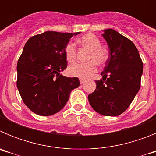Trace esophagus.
<instances>
[{
  "instance_id": "1",
  "label": "esophagus",
  "mask_w": 156,
  "mask_h": 156,
  "mask_svg": "<svg viewBox=\"0 0 156 156\" xmlns=\"http://www.w3.org/2000/svg\"><path fill=\"white\" fill-rule=\"evenodd\" d=\"M80 84H83L85 83V80L83 79H80Z\"/></svg>"
}]
</instances>
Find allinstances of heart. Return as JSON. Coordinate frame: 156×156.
<instances>
[{
    "label": "heart",
    "mask_w": 156,
    "mask_h": 156,
    "mask_svg": "<svg viewBox=\"0 0 156 156\" xmlns=\"http://www.w3.org/2000/svg\"><path fill=\"white\" fill-rule=\"evenodd\" d=\"M78 42L83 46L90 49L88 59L92 60L85 63H75L69 67V74L72 76L78 77L81 79H87L91 76L97 71V63L103 64L108 58L107 52L102 48H101V41L94 34H88L82 36L78 39ZM65 56L69 62L72 63L75 61L76 55V49L74 44L68 43L64 49Z\"/></svg>",
    "instance_id": "heart-1"
}]
</instances>
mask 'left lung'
<instances>
[{
	"instance_id": "8db88e82",
	"label": "left lung",
	"mask_w": 156,
	"mask_h": 156,
	"mask_svg": "<svg viewBox=\"0 0 156 156\" xmlns=\"http://www.w3.org/2000/svg\"><path fill=\"white\" fill-rule=\"evenodd\" d=\"M103 32L109 57L101 73L102 79L96 81V89L88 100L101 115L116 116L126 111L139 91L143 63L131 41L112 29Z\"/></svg>"
}]
</instances>
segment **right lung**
<instances>
[{"label":"right lung","instance_id":"right-lung-1","mask_svg":"<svg viewBox=\"0 0 156 156\" xmlns=\"http://www.w3.org/2000/svg\"><path fill=\"white\" fill-rule=\"evenodd\" d=\"M79 34L47 31L26 43L17 64V87L23 102L34 113L42 116L57 113L72 90L80 86L77 77L60 73L67 67L65 47Z\"/></svg>","mask_w":156,"mask_h":156}]
</instances>
